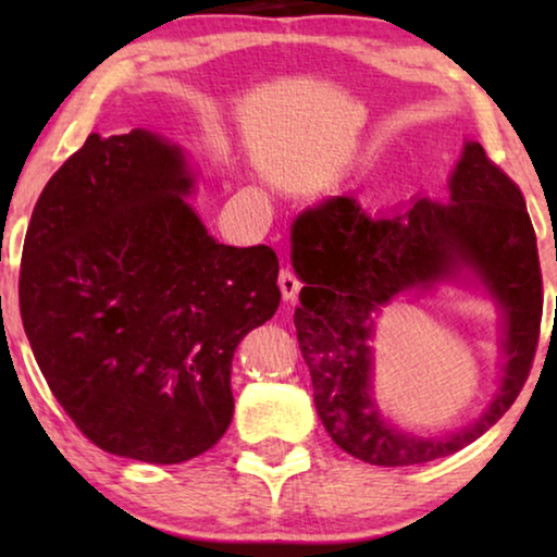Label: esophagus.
I'll return each mask as SVG.
<instances>
[{
	"label": "esophagus",
	"instance_id": "1",
	"mask_svg": "<svg viewBox=\"0 0 557 557\" xmlns=\"http://www.w3.org/2000/svg\"><path fill=\"white\" fill-rule=\"evenodd\" d=\"M277 285H280V292H282V299H285V301H295L297 295H299V289H301L299 277L289 268L280 270Z\"/></svg>",
	"mask_w": 557,
	"mask_h": 557
}]
</instances>
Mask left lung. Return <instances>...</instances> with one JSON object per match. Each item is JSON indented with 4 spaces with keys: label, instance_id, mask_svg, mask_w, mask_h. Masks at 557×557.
<instances>
[{
    "label": "left lung",
    "instance_id": "left-lung-1",
    "mask_svg": "<svg viewBox=\"0 0 557 557\" xmlns=\"http://www.w3.org/2000/svg\"><path fill=\"white\" fill-rule=\"evenodd\" d=\"M292 265L305 282L295 309L301 356L312 373L324 428L348 455L379 467L455 455L511 408L531 373L541 336L543 277L521 188L467 143L449 176V203L418 199L371 215L354 196H334L292 223ZM469 269L505 312L503 385L485 414L447 438L391 429L370 393L372 319L405 288H426Z\"/></svg>",
    "mask_w": 557,
    "mask_h": 557
}]
</instances>
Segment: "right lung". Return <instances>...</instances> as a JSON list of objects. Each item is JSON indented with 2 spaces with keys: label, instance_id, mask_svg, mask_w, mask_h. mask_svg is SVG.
<instances>
[{
  "label": "right lung",
  "instance_id": "obj_1",
  "mask_svg": "<svg viewBox=\"0 0 557 557\" xmlns=\"http://www.w3.org/2000/svg\"><path fill=\"white\" fill-rule=\"evenodd\" d=\"M191 188L184 152L154 132L90 135L44 186L18 272L55 400L92 445L149 465L225 435L235 346L280 307L275 250L213 240Z\"/></svg>",
  "mask_w": 557,
  "mask_h": 557
}]
</instances>
